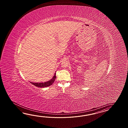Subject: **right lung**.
Returning a JSON list of instances; mask_svg holds the SVG:
<instances>
[{"instance_id": "1", "label": "right lung", "mask_w": 128, "mask_h": 128, "mask_svg": "<svg viewBox=\"0 0 128 128\" xmlns=\"http://www.w3.org/2000/svg\"><path fill=\"white\" fill-rule=\"evenodd\" d=\"M56 73L54 74V76H53L52 78L50 80H48V82H40V83H35V82H30L31 84L34 85L38 87H46L48 86H49L51 85L52 84V83L54 82L55 79H56Z\"/></svg>"}]
</instances>
